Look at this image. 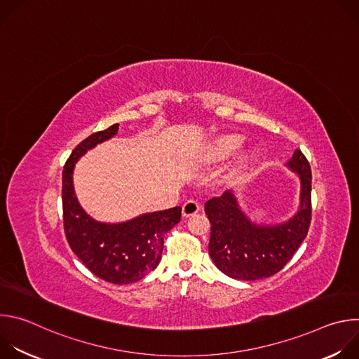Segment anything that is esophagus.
<instances>
[{
    "label": "esophagus",
    "mask_w": 359,
    "mask_h": 359,
    "mask_svg": "<svg viewBox=\"0 0 359 359\" xmlns=\"http://www.w3.org/2000/svg\"><path fill=\"white\" fill-rule=\"evenodd\" d=\"M183 216L184 217H190L193 215H196L198 210H200V204L194 200H187L184 204H183Z\"/></svg>",
    "instance_id": "1"
}]
</instances>
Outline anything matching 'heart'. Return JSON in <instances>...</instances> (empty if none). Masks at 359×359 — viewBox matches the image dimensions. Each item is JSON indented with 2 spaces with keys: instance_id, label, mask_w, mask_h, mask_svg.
Returning <instances> with one entry per match:
<instances>
[{
  "instance_id": "heart-1",
  "label": "heart",
  "mask_w": 359,
  "mask_h": 359,
  "mask_svg": "<svg viewBox=\"0 0 359 359\" xmlns=\"http://www.w3.org/2000/svg\"><path fill=\"white\" fill-rule=\"evenodd\" d=\"M241 146V139L240 137H224L222 140L217 142V144L215 146L213 150V158L216 161H223L229 156H231L236 150H238V147Z\"/></svg>"
}]
</instances>
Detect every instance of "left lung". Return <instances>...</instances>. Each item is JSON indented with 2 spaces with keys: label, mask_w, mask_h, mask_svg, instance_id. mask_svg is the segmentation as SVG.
Returning <instances> with one entry per match:
<instances>
[{
  "label": "left lung",
  "mask_w": 359,
  "mask_h": 359,
  "mask_svg": "<svg viewBox=\"0 0 359 359\" xmlns=\"http://www.w3.org/2000/svg\"><path fill=\"white\" fill-rule=\"evenodd\" d=\"M301 179L298 213L287 223L271 227L251 224L230 190L204 204L210 220L209 252L226 276L254 281L278 273L298 250L311 224V168L301 150L288 162Z\"/></svg>",
  "instance_id": "1"
}]
</instances>
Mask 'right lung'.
<instances>
[{"label":"right lung","mask_w":359,"mask_h":359,"mask_svg":"<svg viewBox=\"0 0 359 359\" xmlns=\"http://www.w3.org/2000/svg\"><path fill=\"white\" fill-rule=\"evenodd\" d=\"M118 129L119 123H115L92 133L72 150L62 170V216L68 244L86 269L102 280L123 285L142 280L158 267L165 236L180 222L182 208L147 213L121 224L97 223L82 210L72 186L75 162Z\"/></svg>","instance_id":"obj_1"}]
</instances>
